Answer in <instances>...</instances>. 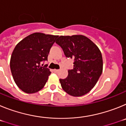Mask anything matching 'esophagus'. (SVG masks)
Returning <instances> with one entry per match:
<instances>
[{
	"mask_svg": "<svg viewBox=\"0 0 126 126\" xmlns=\"http://www.w3.org/2000/svg\"><path fill=\"white\" fill-rule=\"evenodd\" d=\"M53 71H54V72H55V73H58V72H59V69H54L53 70Z\"/></svg>",
	"mask_w": 126,
	"mask_h": 126,
	"instance_id": "esophagus-1",
	"label": "esophagus"
}]
</instances>
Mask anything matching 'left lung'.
I'll return each mask as SVG.
<instances>
[{
  "label": "left lung",
  "instance_id": "left-lung-1",
  "mask_svg": "<svg viewBox=\"0 0 126 126\" xmlns=\"http://www.w3.org/2000/svg\"><path fill=\"white\" fill-rule=\"evenodd\" d=\"M55 43L62 48L66 57L74 60L68 76L60 79L62 89L73 96L90 92L97 83L103 71L100 50L91 40L83 35L60 36Z\"/></svg>",
  "mask_w": 126,
  "mask_h": 126
}]
</instances>
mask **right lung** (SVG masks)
<instances>
[{"label":"right lung","mask_w":126,"mask_h":126,"mask_svg":"<svg viewBox=\"0 0 126 126\" xmlns=\"http://www.w3.org/2000/svg\"><path fill=\"white\" fill-rule=\"evenodd\" d=\"M58 36L34 33L23 39L14 48L10 61L13 79L19 88L34 93L46 84L51 72L41 62L47 61L48 53Z\"/></svg>","instance_id":"add662e5"}]
</instances>
